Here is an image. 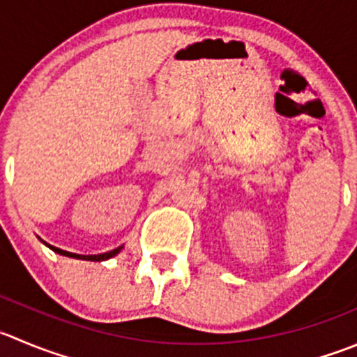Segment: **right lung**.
Wrapping results in <instances>:
<instances>
[{
  "instance_id": "1",
  "label": "right lung",
  "mask_w": 357,
  "mask_h": 357,
  "mask_svg": "<svg viewBox=\"0 0 357 357\" xmlns=\"http://www.w3.org/2000/svg\"><path fill=\"white\" fill-rule=\"evenodd\" d=\"M48 248H50L52 251H54V252H59V255H62V256H68V258L86 259V261H105V259H109V258H113V256H116V255H119V252L122 251V248H123V245H120V248L113 249V251L102 252V255H75V252L62 251V249H59V248H54V245H48Z\"/></svg>"
}]
</instances>
